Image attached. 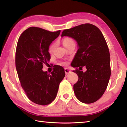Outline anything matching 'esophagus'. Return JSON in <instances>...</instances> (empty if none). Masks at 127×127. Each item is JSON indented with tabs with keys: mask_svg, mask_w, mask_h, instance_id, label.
Wrapping results in <instances>:
<instances>
[{
	"mask_svg": "<svg viewBox=\"0 0 127 127\" xmlns=\"http://www.w3.org/2000/svg\"><path fill=\"white\" fill-rule=\"evenodd\" d=\"M64 71H65V74L66 75H68V74L71 73V71L70 70L68 69V68H65V70H64Z\"/></svg>",
	"mask_w": 127,
	"mask_h": 127,
	"instance_id": "34e87169",
	"label": "esophagus"
}]
</instances>
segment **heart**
<instances>
[{"label": "heart", "mask_w": 127, "mask_h": 127, "mask_svg": "<svg viewBox=\"0 0 127 127\" xmlns=\"http://www.w3.org/2000/svg\"><path fill=\"white\" fill-rule=\"evenodd\" d=\"M73 43H74L73 40L71 39V38H70V37H65V38L63 40V45L65 46V47L68 46L69 45L73 44ZM55 46H56L55 44H52V45H50L49 49H48V51H49L50 52H52L54 48L55 47ZM64 64H65V63H64Z\"/></svg>", "instance_id": "obj_1"}]
</instances>
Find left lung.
I'll return each instance as SVG.
<instances>
[{"label":"left lung","instance_id":"obj_1","mask_svg":"<svg viewBox=\"0 0 127 127\" xmlns=\"http://www.w3.org/2000/svg\"><path fill=\"white\" fill-rule=\"evenodd\" d=\"M71 37L77 42L78 50L71 62L74 68L85 66V72L76 70L79 80L74 85L76 98L91 104L103 95L111 75L108 46L99 29L86 23L63 31L61 37Z\"/></svg>","mask_w":127,"mask_h":127}]
</instances>
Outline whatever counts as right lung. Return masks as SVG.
Returning a JSON list of instances; mask_svg holds the SVG:
<instances>
[{"instance_id": "add662e5", "label": "right lung", "mask_w": 127, "mask_h": 127, "mask_svg": "<svg viewBox=\"0 0 127 127\" xmlns=\"http://www.w3.org/2000/svg\"><path fill=\"white\" fill-rule=\"evenodd\" d=\"M61 31H47L32 27L24 31L18 40L15 63L21 86L28 98L36 104L45 105L55 99L59 83L65 74L62 66L55 67L51 74L42 70L51 56L48 49Z\"/></svg>"}]
</instances>
